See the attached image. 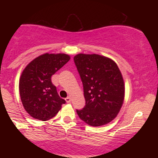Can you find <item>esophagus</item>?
I'll return each mask as SVG.
<instances>
[{
	"instance_id": "34e87169",
	"label": "esophagus",
	"mask_w": 158,
	"mask_h": 158,
	"mask_svg": "<svg viewBox=\"0 0 158 158\" xmlns=\"http://www.w3.org/2000/svg\"><path fill=\"white\" fill-rule=\"evenodd\" d=\"M65 100H66L67 102L69 103V102H70V101H71V99H70V97H68L66 99H65Z\"/></svg>"
}]
</instances>
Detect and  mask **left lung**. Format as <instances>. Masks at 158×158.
<instances>
[{"mask_svg": "<svg viewBox=\"0 0 158 158\" xmlns=\"http://www.w3.org/2000/svg\"><path fill=\"white\" fill-rule=\"evenodd\" d=\"M74 62L84 89L85 106L77 110L79 118L90 126L111 122L124 102L125 83L114 60L98 54L79 53Z\"/></svg>", "mask_w": 158, "mask_h": 158, "instance_id": "left-lung-1", "label": "left lung"}]
</instances>
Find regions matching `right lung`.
I'll return each mask as SVG.
<instances>
[{"label": "right lung", "mask_w": 158, "mask_h": 158, "mask_svg": "<svg viewBox=\"0 0 158 158\" xmlns=\"http://www.w3.org/2000/svg\"><path fill=\"white\" fill-rule=\"evenodd\" d=\"M70 59L65 53H44L23 69L19 79L20 97L25 110L34 119L52 118L65 103L52 85L51 77Z\"/></svg>", "instance_id": "obj_1"}]
</instances>
